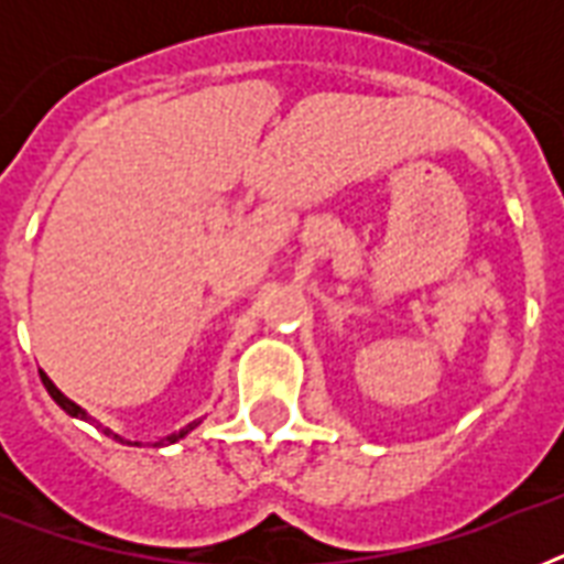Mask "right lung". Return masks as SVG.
<instances>
[{
    "label": "right lung",
    "instance_id": "add662e5",
    "mask_svg": "<svg viewBox=\"0 0 564 564\" xmlns=\"http://www.w3.org/2000/svg\"><path fill=\"white\" fill-rule=\"evenodd\" d=\"M40 377H43V386H46V392L52 394V398H55V403H57V406H61V410H66V412H69V415H78V419H87V415H84L82 406H78V403L69 401V398H66V394L61 392V389H57V386L52 383V380H48L46 375H40ZM193 427H195V424H189L187 430H181V433H175V436H170V438H163V442H178V438L187 436V433H189V430H193ZM105 433H108V436H113V438H119L117 433H110V430H105ZM119 442H122V438H119Z\"/></svg>",
    "mask_w": 564,
    "mask_h": 564
}]
</instances>
